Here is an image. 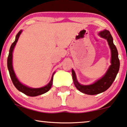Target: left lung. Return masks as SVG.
Segmentation results:
<instances>
[{
  "instance_id": "8db88e82",
  "label": "left lung",
  "mask_w": 127,
  "mask_h": 127,
  "mask_svg": "<svg viewBox=\"0 0 127 127\" xmlns=\"http://www.w3.org/2000/svg\"><path fill=\"white\" fill-rule=\"evenodd\" d=\"M99 35L102 38L107 39L111 53V65L103 77L91 85H81L78 82L75 72L73 69H72V79L75 87L78 89V90L82 93L90 95L100 94L109 89L114 82L120 68L119 54H118L117 49L113 43V37L110 32L108 30H104L103 31L100 32L99 33Z\"/></svg>"
}]
</instances>
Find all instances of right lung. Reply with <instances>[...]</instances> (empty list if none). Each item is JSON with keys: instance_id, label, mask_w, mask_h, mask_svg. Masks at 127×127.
<instances>
[{"instance_id": "1", "label": "right lung", "mask_w": 127, "mask_h": 127, "mask_svg": "<svg viewBox=\"0 0 127 127\" xmlns=\"http://www.w3.org/2000/svg\"><path fill=\"white\" fill-rule=\"evenodd\" d=\"M22 30L18 32L16 36V39H15L14 42L11 44L10 48L9 50V54H8V58H7V68L9 71L10 76L12 81L13 84L15 86V87L18 89V91L21 92L23 94L26 95L27 96H36L38 95H40L45 94L49 91V89L51 88L52 84H53V75L55 74L54 72L53 75L52 77V79L48 85H46L45 87L39 88H30L27 86H25L23 84H22L21 82L18 81L17 78L16 77V74L14 73V70H13V64H12V59H13V51L14 49V46H16V43L18 41V38H19L20 34L22 32Z\"/></svg>"}]
</instances>
